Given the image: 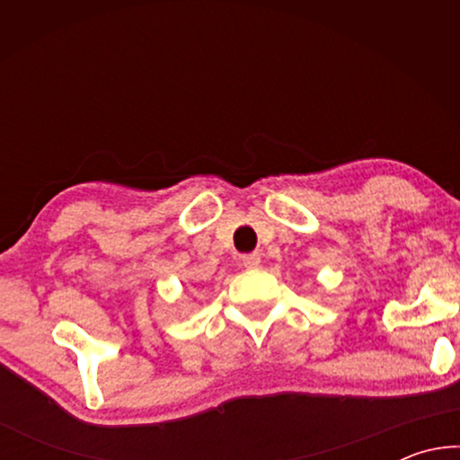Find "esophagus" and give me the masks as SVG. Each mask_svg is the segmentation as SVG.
Returning <instances> with one entry per match:
<instances>
[{
	"mask_svg": "<svg viewBox=\"0 0 460 460\" xmlns=\"http://www.w3.org/2000/svg\"><path fill=\"white\" fill-rule=\"evenodd\" d=\"M241 261H243V266H245L247 270L258 268L260 263H261V255H260V253H245L243 258H241Z\"/></svg>",
	"mask_w": 460,
	"mask_h": 460,
	"instance_id": "obj_1",
	"label": "esophagus"
}]
</instances>
